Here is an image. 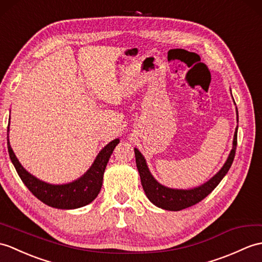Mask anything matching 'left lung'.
Here are the masks:
<instances>
[{"label": "left lung", "instance_id": "obj_1", "mask_svg": "<svg viewBox=\"0 0 262 262\" xmlns=\"http://www.w3.org/2000/svg\"><path fill=\"white\" fill-rule=\"evenodd\" d=\"M236 115H238V111H236ZM236 132H238V127H236L234 133L232 150H231V153L223 167L210 181L206 182L205 184L195 188H192V190H174V188H168L166 186L161 185L159 182L151 176L147 165H146V161L141 154V151L135 148L136 165L139 176H141V182L144 188V192L146 193V196H147L150 202L154 203L156 206L168 211L183 210L199 203L200 201H202L217 186V184L220 183L221 180L224 178V175L228 173L231 165H232L236 149Z\"/></svg>", "mask_w": 262, "mask_h": 262}]
</instances>
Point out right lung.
<instances>
[{
	"mask_svg": "<svg viewBox=\"0 0 262 262\" xmlns=\"http://www.w3.org/2000/svg\"><path fill=\"white\" fill-rule=\"evenodd\" d=\"M118 143L119 139L117 138L106 145L100 150L98 156L96 157L93 166L88 169L86 174L75 182L62 185H52L46 183V182L38 180L33 175L27 172L20 162L17 161L13 150H12L9 142V136L8 150L10 159L12 163H13L20 179L35 198H38L41 202H43L49 206H52V208L68 210L78 209L87 205L93 202L97 195H98L102 185L103 172H105L109 157L113 154V150Z\"/></svg>",
	"mask_w": 262,
	"mask_h": 262,
	"instance_id": "obj_1",
	"label": "right lung"
}]
</instances>
